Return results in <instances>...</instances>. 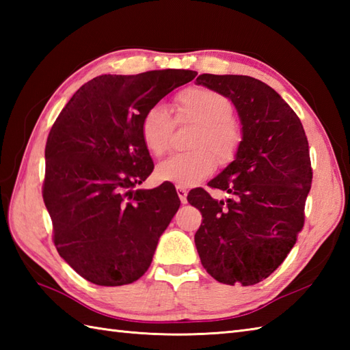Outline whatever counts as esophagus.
<instances>
[{
	"instance_id": "esophagus-1",
	"label": "esophagus",
	"mask_w": 350,
	"mask_h": 350,
	"mask_svg": "<svg viewBox=\"0 0 350 350\" xmlns=\"http://www.w3.org/2000/svg\"><path fill=\"white\" fill-rule=\"evenodd\" d=\"M176 191H177V196H179V198H180V202L185 204L188 202L187 200V197H188V191H187V188L185 187H179V185H177L176 187Z\"/></svg>"
}]
</instances>
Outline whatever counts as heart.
<instances>
[{"mask_svg": "<svg viewBox=\"0 0 350 350\" xmlns=\"http://www.w3.org/2000/svg\"><path fill=\"white\" fill-rule=\"evenodd\" d=\"M176 114L179 124H197L189 141L194 150L163 159L156 167L154 176L161 182L189 188L213 173L217 167L215 157L219 163H227L234 158L242 143V131L232 118V102L209 88L194 87L182 92L176 99ZM173 131V117L162 105L148 108L139 126L146 148L158 156L170 148Z\"/></svg>", "mask_w": 350, "mask_h": 350, "instance_id": "b5f03b06", "label": "heart"}]
</instances>
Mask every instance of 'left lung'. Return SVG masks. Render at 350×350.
Instances as JSON below:
<instances>
[{"label":"left lung","mask_w":350,"mask_h":350,"mask_svg":"<svg viewBox=\"0 0 350 350\" xmlns=\"http://www.w3.org/2000/svg\"><path fill=\"white\" fill-rule=\"evenodd\" d=\"M198 85L232 100L242 124L234 161L188 202L203 215L196 247L207 273L224 284L252 286L284 262L304 227L313 170L299 117L267 84L245 75L203 73Z\"/></svg>","instance_id":"left-lung-1"}]
</instances>
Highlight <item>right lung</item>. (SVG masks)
Returning <instances> with one entry per match:
<instances>
[{
	"label": "right lung",
	"instance_id": "add662e5",
	"mask_svg": "<svg viewBox=\"0 0 350 350\" xmlns=\"http://www.w3.org/2000/svg\"><path fill=\"white\" fill-rule=\"evenodd\" d=\"M196 75L165 69L96 77L52 126L43 202L58 254L93 284L123 286L143 277L179 209L171 183L133 189L154 167L139 126L148 108Z\"/></svg>",
	"mask_w": 350,
	"mask_h": 350
}]
</instances>
